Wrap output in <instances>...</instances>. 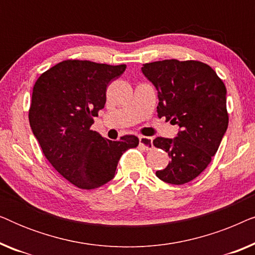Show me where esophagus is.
Returning <instances> with one entry per match:
<instances>
[{
  "mask_svg": "<svg viewBox=\"0 0 255 255\" xmlns=\"http://www.w3.org/2000/svg\"><path fill=\"white\" fill-rule=\"evenodd\" d=\"M139 144H140L145 149H152L153 147V140L149 137H139Z\"/></svg>",
  "mask_w": 255,
  "mask_h": 255,
  "instance_id": "1",
  "label": "esophagus"
}]
</instances>
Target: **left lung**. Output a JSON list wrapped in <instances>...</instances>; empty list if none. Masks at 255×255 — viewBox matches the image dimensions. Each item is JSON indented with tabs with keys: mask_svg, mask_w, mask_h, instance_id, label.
<instances>
[{
	"mask_svg": "<svg viewBox=\"0 0 255 255\" xmlns=\"http://www.w3.org/2000/svg\"><path fill=\"white\" fill-rule=\"evenodd\" d=\"M141 72L158 92V117L180 128L175 138L153 140L170 158L155 175L170 184L189 182L207 168L228 128L224 83L210 66L195 60L149 62Z\"/></svg>",
	"mask_w": 255,
	"mask_h": 255,
	"instance_id": "8db88e82",
	"label": "left lung"
}]
</instances>
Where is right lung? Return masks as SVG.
<instances>
[{
    "label": "right lung",
    "instance_id": "right-lung-1",
    "mask_svg": "<svg viewBox=\"0 0 255 255\" xmlns=\"http://www.w3.org/2000/svg\"><path fill=\"white\" fill-rule=\"evenodd\" d=\"M125 68L65 60L43 73L33 86L31 130L55 170L81 189H95L113 180L122 154L139 144L135 135L113 141L90 130L106 104L108 85Z\"/></svg>",
    "mask_w": 255,
    "mask_h": 255
}]
</instances>
